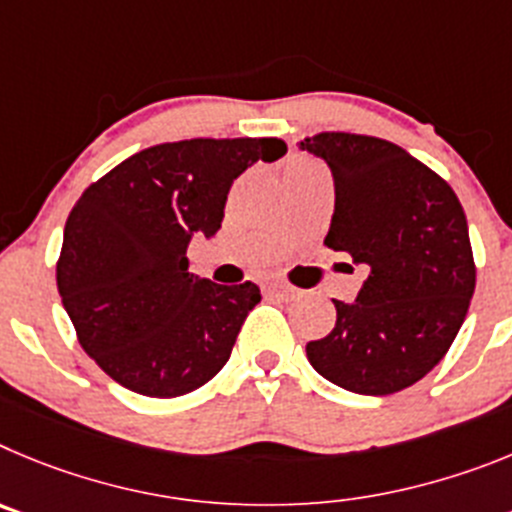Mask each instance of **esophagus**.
<instances>
[{
	"mask_svg": "<svg viewBox=\"0 0 512 512\" xmlns=\"http://www.w3.org/2000/svg\"><path fill=\"white\" fill-rule=\"evenodd\" d=\"M267 290H270V293H275V296H283V298H293V293H296V290L290 288V285L280 283V280H275V283L267 285Z\"/></svg>",
	"mask_w": 512,
	"mask_h": 512,
	"instance_id": "34e87169",
	"label": "esophagus"
}]
</instances>
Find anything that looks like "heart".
<instances>
[{
	"label": "heart",
	"mask_w": 512,
	"mask_h": 512,
	"mask_svg": "<svg viewBox=\"0 0 512 512\" xmlns=\"http://www.w3.org/2000/svg\"><path fill=\"white\" fill-rule=\"evenodd\" d=\"M306 163H308V160H290V163L285 165V170H288V168H298V165H306Z\"/></svg>",
	"instance_id": "heart-1"
}]
</instances>
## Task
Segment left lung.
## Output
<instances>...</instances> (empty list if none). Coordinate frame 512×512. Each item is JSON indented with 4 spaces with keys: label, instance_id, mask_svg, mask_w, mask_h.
I'll use <instances>...</instances> for the list:
<instances>
[{
    "label": "left lung",
    "instance_id": "left-lung-1",
    "mask_svg": "<svg viewBox=\"0 0 512 512\" xmlns=\"http://www.w3.org/2000/svg\"><path fill=\"white\" fill-rule=\"evenodd\" d=\"M301 147L334 176L324 245L370 267L357 301H334V329L306 344L308 362L352 393H398L462 329L477 280L467 216L449 183L393 142L319 132Z\"/></svg>",
    "mask_w": 512,
    "mask_h": 512
}]
</instances>
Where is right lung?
<instances>
[{
  "mask_svg": "<svg viewBox=\"0 0 512 512\" xmlns=\"http://www.w3.org/2000/svg\"><path fill=\"white\" fill-rule=\"evenodd\" d=\"M285 150L278 137L163 142L81 193L55 280L78 342L112 380L178 398L227 365L260 288L188 273V242L219 232L234 178Z\"/></svg>",
  "mask_w": 512,
  "mask_h": 512,
  "instance_id": "1",
  "label": "right lung"
}]
</instances>
